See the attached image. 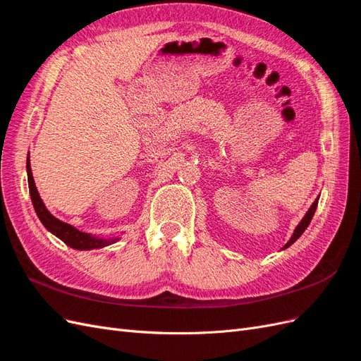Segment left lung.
I'll return each instance as SVG.
<instances>
[{"instance_id": "obj_1", "label": "left lung", "mask_w": 361, "mask_h": 361, "mask_svg": "<svg viewBox=\"0 0 361 361\" xmlns=\"http://www.w3.org/2000/svg\"><path fill=\"white\" fill-rule=\"evenodd\" d=\"M318 200H319V197L316 199L314 202H313V204L309 207V211L305 212V215L302 216V220L300 221V224L295 227V231H293V233H292V236H290V239L289 241L285 244V247H283L281 250H285V248H288V247H290L295 241H297V239L304 233V231L305 228H307V226L310 224V221H312V218H313V215H314V211H316V206H318Z\"/></svg>"}]
</instances>
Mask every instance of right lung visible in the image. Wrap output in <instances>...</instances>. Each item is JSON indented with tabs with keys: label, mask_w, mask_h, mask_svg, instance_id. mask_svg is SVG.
I'll return each mask as SVG.
<instances>
[{
	"label": "right lung",
	"mask_w": 361,
	"mask_h": 361,
	"mask_svg": "<svg viewBox=\"0 0 361 361\" xmlns=\"http://www.w3.org/2000/svg\"><path fill=\"white\" fill-rule=\"evenodd\" d=\"M27 176H28V188H30V195H31V202L32 206H35V211L39 216V220L42 224L47 227V231L51 232L52 235H56L59 239L69 245L71 248L75 250H94V248H102L106 245H111L118 241V236L113 238H101V236H94L90 233H84L78 228L64 223L59 218L54 216L48 209L45 203L40 199V194L36 188L35 179H32V171L30 166V157L27 158Z\"/></svg>",
	"instance_id": "obj_1"
}]
</instances>
